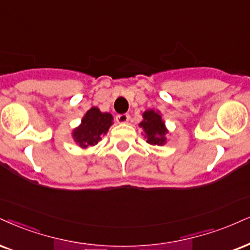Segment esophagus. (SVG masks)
Here are the masks:
<instances>
[{"label": "esophagus", "instance_id": "esophagus-1", "mask_svg": "<svg viewBox=\"0 0 250 250\" xmlns=\"http://www.w3.org/2000/svg\"><path fill=\"white\" fill-rule=\"evenodd\" d=\"M116 120L119 123V124H124V123H127L130 120V115L127 113H122V115H117Z\"/></svg>", "mask_w": 250, "mask_h": 250}]
</instances>
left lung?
<instances>
[{"mask_svg": "<svg viewBox=\"0 0 250 250\" xmlns=\"http://www.w3.org/2000/svg\"><path fill=\"white\" fill-rule=\"evenodd\" d=\"M143 116L144 120L140 123V127H143L146 132L147 143L150 145L165 144V135L167 133V130L165 128V123L162 122L160 113L154 110H148Z\"/></svg>", "mask_w": 250, "mask_h": 250, "instance_id": "left-lung-1", "label": "left lung"}]
</instances>
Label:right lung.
<instances>
[{
    "instance_id": "obj_1",
    "label": "right lung",
    "mask_w": 250,
    "mask_h": 250,
    "mask_svg": "<svg viewBox=\"0 0 250 250\" xmlns=\"http://www.w3.org/2000/svg\"><path fill=\"white\" fill-rule=\"evenodd\" d=\"M112 124V116L107 112H101L97 107H91L83 117L81 125L74 130L73 137L80 146L87 148L95 146L105 134Z\"/></svg>"
}]
</instances>
